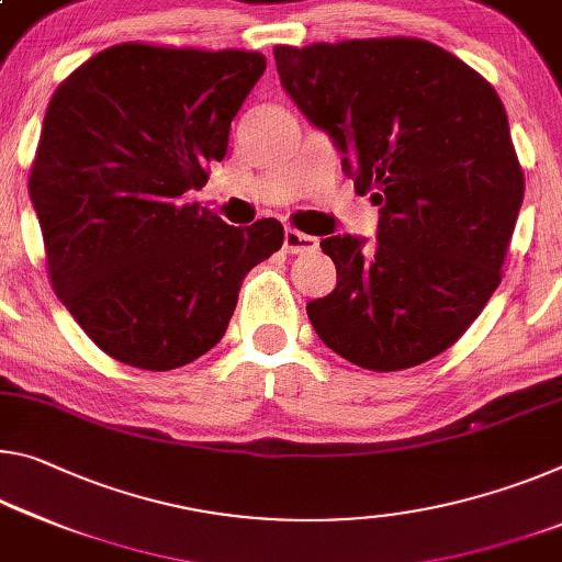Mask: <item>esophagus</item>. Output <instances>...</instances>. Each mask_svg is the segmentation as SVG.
Masks as SVG:
<instances>
[{"label": "esophagus", "mask_w": 562, "mask_h": 562, "mask_svg": "<svg viewBox=\"0 0 562 562\" xmlns=\"http://www.w3.org/2000/svg\"><path fill=\"white\" fill-rule=\"evenodd\" d=\"M284 249L292 255H302V252H313L317 249V237L300 233V229H284Z\"/></svg>", "instance_id": "esophagus-1"}]
</instances>
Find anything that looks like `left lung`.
Masks as SVG:
<instances>
[{
	"mask_svg": "<svg viewBox=\"0 0 562 562\" xmlns=\"http://www.w3.org/2000/svg\"><path fill=\"white\" fill-rule=\"evenodd\" d=\"M284 92L380 204L378 245L325 237L337 288L307 305L329 350L364 370L415 368L456 345L501 284L525 180L501 97L415 37L274 47Z\"/></svg>",
	"mask_w": 562,
	"mask_h": 562,
	"instance_id": "left-lung-1",
	"label": "left lung"
}]
</instances>
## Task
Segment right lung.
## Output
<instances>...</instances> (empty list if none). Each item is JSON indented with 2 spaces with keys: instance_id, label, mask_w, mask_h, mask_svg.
Listing matches in <instances>:
<instances>
[{
  "instance_id": "obj_1",
  "label": "right lung",
  "mask_w": 562,
  "mask_h": 562,
  "mask_svg": "<svg viewBox=\"0 0 562 562\" xmlns=\"http://www.w3.org/2000/svg\"><path fill=\"white\" fill-rule=\"evenodd\" d=\"M267 67L260 52L124 42L57 87L30 172L47 272L102 352L175 370L212 350L278 220L225 225L184 192L225 159L229 122Z\"/></svg>"
}]
</instances>
